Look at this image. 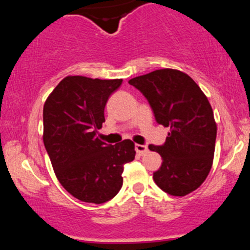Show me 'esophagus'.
I'll use <instances>...</instances> for the list:
<instances>
[{
	"mask_svg": "<svg viewBox=\"0 0 250 250\" xmlns=\"http://www.w3.org/2000/svg\"><path fill=\"white\" fill-rule=\"evenodd\" d=\"M135 149H136V153L139 155H145L148 153V147L143 145H135Z\"/></svg>",
	"mask_w": 250,
	"mask_h": 250,
	"instance_id": "34e87169",
	"label": "esophagus"
}]
</instances>
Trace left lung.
Segmentation results:
<instances>
[{"label":"left lung","mask_w":250,"mask_h":250,"mask_svg":"<svg viewBox=\"0 0 250 250\" xmlns=\"http://www.w3.org/2000/svg\"><path fill=\"white\" fill-rule=\"evenodd\" d=\"M148 100L159 125L169 127L165 145H149L161 155L153 179L166 193L185 196L207 179L213 166L216 122L207 96L187 74L159 69L129 80Z\"/></svg>","instance_id":"obj_1"}]
</instances>
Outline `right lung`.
<instances>
[{
	"instance_id": "1",
	"label": "right lung",
	"mask_w": 250,
	"mask_h": 250,
	"mask_svg": "<svg viewBox=\"0 0 250 250\" xmlns=\"http://www.w3.org/2000/svg\"><path fill=\"white\" fill-rule=\"evenodd\" d=\"M121 83V79L67 76L43 107V143L57 180L83 202L113 199L122 187L123 166L135 159L130 140L110 146L96 136L105 103Z\"/></svg>"
}]
</instances>
